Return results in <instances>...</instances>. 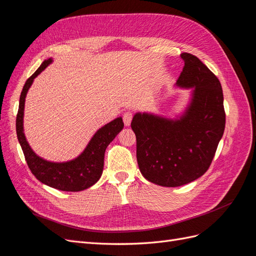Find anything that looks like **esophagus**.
<instances>
[{
	"mask_svg": "<svg viewBox=\"0 0 256 256\" xmlns=\"http://www.w3.org/2000/svg\"><path fill=\"white\" fill-rule=\"evenodd\" d=\"M122 118H124V124H125V126L129 127L130 124H131V120H132V113H131V112L124 113Z\"/></svg>",
	"mask_w": 256,
	"mask_h": 256,
	"instance_id": "obj_1",
	"label": "esophagus"
}]
</instances>
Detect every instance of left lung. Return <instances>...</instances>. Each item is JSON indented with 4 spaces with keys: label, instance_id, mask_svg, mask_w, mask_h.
Listing matches in <instances>:
<instances>
[{
    "label": "left lung",
    "instance_id": "8db88e82",
    "mask_svg": "<svg viewBox=\"0 0 256 256\" xmlns=\"http://www.w3.org/2000/svg\"><path fill=\"white\" fill-rule=\"evenodd\" d=\"M180 58L184 66L175 88L190 90L184 110L174 118L136 112L131 122L138 168L162 187H180L204 175L226 127L220 81L196 56Z\"/></svg>",
    "mask_w": 256,
    "mask_h": 256
}]
</instances>
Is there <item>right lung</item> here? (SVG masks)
<instances>
[{
	"mask_svg": "<svg viewBox=\"0 0 256 256\" xmlns=\"http://www.w3.org/2000/svg\"><path fill=\"white\" fill-rule=\"evenodd\" d=\"M52 63V58L44 60L23 86L16 120L17 136L30 172L38 180L60 191L78 192L92 187L102 177L106 147L122 130L124 122L122 118H118L99 128L92 136L84 150L74 159L64 162H54L38 156L30 146L23 128L26 97L34 79Z\"/></svg>",
	"mask_w": 256,
	"mask_h": 256,
	"instance_id": "right-lung-1",
	"label": "right lung"
}]
</instances>
